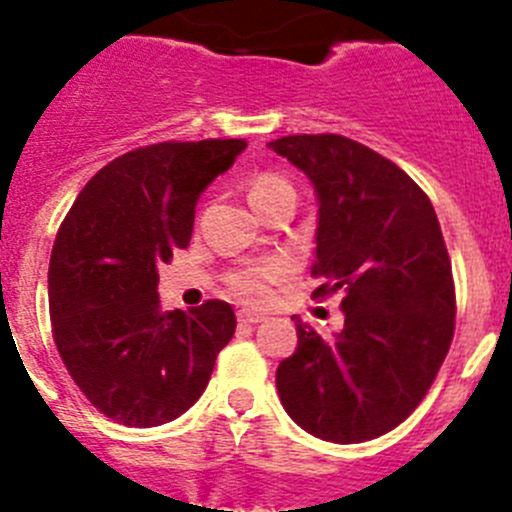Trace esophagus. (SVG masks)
I'll return each instance as SVG.
<instances>
[{
    "instance_id": "1",
    "label": "esophagus",
    "mask_w": 512,
    "mask_h": 512,
    "mask_svg": "<svg viewBox=\"0 0 512 512\" xmlns=\"http://www.w3.org/2000/svg\"><path fill=\"white\" fill-rule=\"evenodd\" d=\"M237 321H240V323H260V321H265V313H257V310H240V313H237Z\"/></svg>"
}]
</instances>
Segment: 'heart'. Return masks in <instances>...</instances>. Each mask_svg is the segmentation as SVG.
Masks as SVG:
<instances>
[{
    "instance_id": "heart-1",
    "label": "heart",
    "mask_w": 512,
    "mask_h": 512,
    "mask_svg": "<svg viewBox=\"0 0 512 512\" xmlns=\"http://www.w3.org/2000/svg\"><path fill=\"white\" fill-rule=\"evenodd\" d=\"M295 197V189L285 176L272 174V171H262L250 179V202L255 209L267 207L275 199ZM288 272V262L283 257H270V260L252 262V265L237 267L227 275L229 293L237 295L247 303H257L267 295V285L280 280Z\"/></svg>"
}]
</instances>
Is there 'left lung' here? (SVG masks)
I'll list each match as a JSON object with an SVG mask.
<instances>
[{
	"mask_svg": "<svg viewBox=\"0 0 512 512\" xmlns=\"http://www.w3.org/2000/svg\"><path fill=\"white\" fill-rule=\"evenodd\" d=\"M267 146L298 166L318 194L310 267L341 293L343 331L323 338L303 321L275 384L298 427L356 444L399 427L429 391L455 336V280L442 229L417 181L338 133L283 136Z\"/></svg>",
	"mask_w": 512,
	"mask_h": 512,
	"instance_id": "8db88e82",
	"label": "left lung"
}]
</instances>
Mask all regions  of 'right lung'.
Wrapping results in <instances>:
<instances>
[{"mask_svg":"<svg viewBox=\"0 0 512 512\" xmlns=\"http://www.w3.org/2000/svg\"><path fill=\"white\" fill-rule=\"evenodd\" d=\"M242 138L161 141L103 166L57 229L52 338L85 399L123 427H159L207 389L237 318L224 300L159 305V265L184 250L197 199L245 151Z\"/></svg>","mask_w":512,"mask_h":512,"instance_id":"add662e5","label":"right lung"}]
</instances>
